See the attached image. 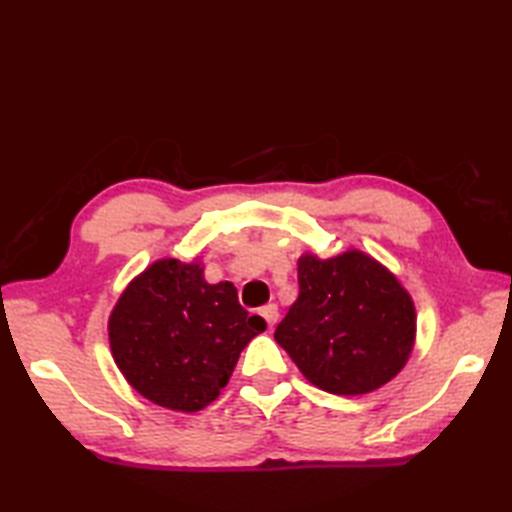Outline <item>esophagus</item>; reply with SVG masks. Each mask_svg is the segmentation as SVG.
<instances>
[{"instance_id":"esophagus-1","label":"esophagus","mask_w":512,"mask_h":512,"mask_svg":"<svg viewBox=\"0 0 512 512\" xmlns=\"http://www.w3.org/2000/svg\"><path fill=\"white\" fill-rule=\"evenodd\" d=\"M259 314H262V319L266 321L268 330H273L277 321H279V308L275 306V303H268V306H264L262 310H259Z\"/></svg>"}]
</instances>
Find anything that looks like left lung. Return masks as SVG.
<instances>
[{"label":"left lung","instance_id":"8db88e82","mask_svg":"<svg viewBox=\"0 0 512 512\" xmlns=\"http://www.w3.org/2000/svg\"><path fill=\"white\" fill-rule=\"evenodd\" d=\"M299 297L275 341L314 387L361 396L383 387L409 361L416 308L394 273L363 250L297 262Z\"/></svg>","mask_w":512,"mask_h":512}]
</instances>
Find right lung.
Returning <instances> with one entry per match:
<instances>
[{
	"label": "right lung",
	"mask_w": 512,
	"mask_h": 512,
	"mask_svg": "<svg viewBox=\"0 0 512 512\" xmlns=\"http://www.w3.org/2000/svg\"><path fill=\"white\" fill-rule=\"evenodd\" d=\"M266 330L231 281L209 284L200 262L158 259L129 281L110 314L114 363L140 396L173 411L204 409L244 347Z\"/></svg>",
	"instance_id": "obj_1"
}]
</instances>
